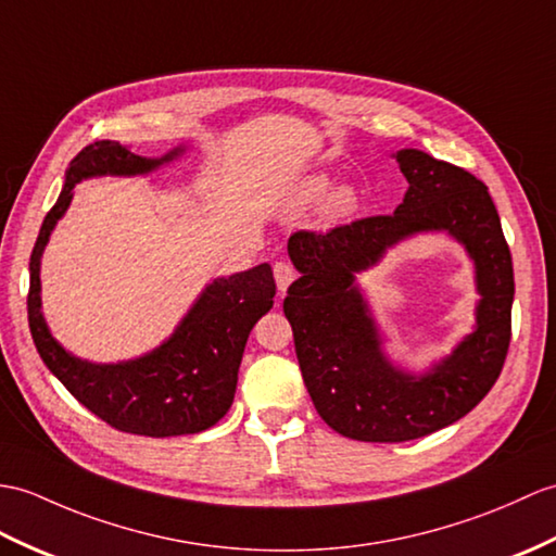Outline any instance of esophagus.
<instances>
[{
	"label": "esophagus",
	"instance_id": "1",
	"mask_svg": "<svg viewBox=\"0 0 556 556\" xmlns=\"http://www.w3.org/2000/svg\"><path fill=\"white\" fill-rule=\"evenodd\" d=\"M273 273H275V281H277V287H279V293L283 295V293H287V289H289V283L295 279V269H293L291 263L279 261V263H275Z\"/></svg>",
	"mask_w": 556,
	"mask_h": 556
}]
</instances>
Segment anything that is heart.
Segmentation results:
<instances>
[{
  "instance_id": "heart-1",
  "label": "heart",
  "mask_w": 556,
  "mask_h": 556,
  "mask_svg": "<svg viewBox=\"0 0 556 556\" xmlns=\"http://www.w3.org/2000/svg\"><path fill=\"white\" fill-rule=\"evenodd\" d=\"M331 187V179L325 173H315V175H307L303 177L299 185L293 189V205L295 208H309V205H315ZM357 208V191L353 187H339L331 191V197L325 205V211L331 219H341L348 217L353 211Z\"/></svg>"
}]
</instances>
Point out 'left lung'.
Returning <instances> with one entry per match:
<instances>
[{
	"mask_svg": "<svg viewBox=\"0 0 556 556\" xmlns=\"http://www.w3.org/2000/svg\"><path fill=\"white\" fill-rule=\"evenodd\" d=\"M409 189L393 215H374L289 239L295 279L283 315L317 415L363 443H403L455 424L493 389L511 341L514 267L488 187L419 149L395 153ZM419 230H447L477 265V329L424 378L393 368L354 275Z\"/></svg>",
	"mask_w": 556,
	"mask_h": 556,
	"instance_id": "1",
	"label": "left lung"
}]
</instances>
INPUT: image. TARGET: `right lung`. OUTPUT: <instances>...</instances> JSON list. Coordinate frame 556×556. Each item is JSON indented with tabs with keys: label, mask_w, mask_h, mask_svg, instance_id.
Here are the masks:
<instances>
[{
	"label": "right lung",
	"mask_w": 556,
	"mask_h": 556,
	"mask_svg": "<svg viewBox=\"0 0 556 556\" xmlns=\"http://www.w3.org/2000/svg\"><path fill=\"white\" fill-rule=\"evenodd\" d=\"M141 159L118 141L103 139L71 161L59 199L45 217L30 255L28 325L37 353L49 371L92 415L125 433L167 438L211 429L227 415L249 333L277 293L267 263L247 273L219 277L205 287L179 327L156 351L118 365H92L63 351L42 317L40 257L51 229L68 211L73 187L97 175H144L177 159Z\"/></svg>",
	"instance_id": "obj_1"
}]
</instances>
